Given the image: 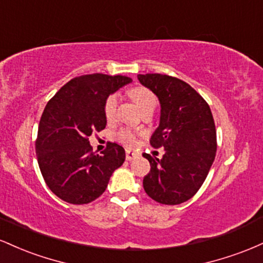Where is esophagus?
Returning a JSON list of instances; mask_svg holds the SVG:
<instances>
[{"label": "esophagus", "instance_id": "esophagus-1", "mask_svg": "<svg viewBox=\"0 0 263 263\" xmlns=\"http://www.w3.org/2000/svg\"><path fill=\"white\" fill-rule=\"evenodd\" d=\"M137 156H138V153L135 152V151L126 149V159H127V161H132V159L136 158Z\"/></svg>", "mask_w": 263, "mask_h": 263}]
</instances>
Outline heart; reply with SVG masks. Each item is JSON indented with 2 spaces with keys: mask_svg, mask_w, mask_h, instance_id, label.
I'll return each instance as SVG.
<instances>
[{
  "mask_svg": "<svg viewBox=\"0 0 263 263\" xmlns=\"http://www.w3.org/2000/svg\"><path fill=\"white\" fill-rule=\"evenodd\" d=\"M129 96L136 102V105L141 108V111L147 106H151V105H156L155 95L147 87L136 86L134 89L129 90ZM117 104H119V96H117V93H111V95L107 96L104 104V115L107 120H112L115 117ZM117 137H119L120 141L123 142L125 144H128V146H132V144L136 143V136L131 129H121L117 134Z\"/></svg>",
  "mask_w": 263,
  "mask_h": 263,
  "instance_id": "heart-1",
  "label": "heart"
}]
</instances>
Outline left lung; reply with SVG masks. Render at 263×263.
<instances>
[{
  "label": "left lung",
  "mask_w": 263,
  "mask_h": 263,
  "mask_svg": "<svg viewBox=\"0 0 263 263\" xmlns=\"http://www.w3.org/2000/svg\"><path fill=\"white\" fill-rule=\"evenodd\" d=\"M161 104L159 126L151 146L161 159L144 153L151 171L143 178L149 198L165 205L189 200L203 185L216 155V129L209 105L185 81L162 74L137 75Z\"/></svg>",
  "instance_id": "8db88e82"
}]
</instances>
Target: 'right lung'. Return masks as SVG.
I'll return each instance as SVG.
<instances>
[{"instance_id": "add662e5", "label": "right lung", "mask_w": 263, "mask_h": 263, "mask_svg": "<svg viewBox=\"0 0 263 263\" xmlns=\"http://www.w3.org/2000/svg\"><path fill=\"white\" fill-rule=\"evenodd\" d=\"M131 81L123 75H81L48 101L39 121L35 153L44 182L62 200L91 203L125 162L122 146L108 142L101 155H95L89 137L106 127L104 104L107 96Z\"/></svg>"}]
</instances>
